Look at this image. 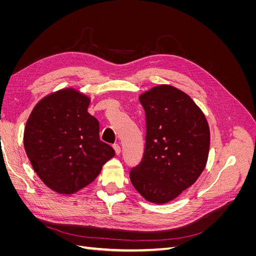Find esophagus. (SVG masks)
Instances as JSON below:
<instances>
[{
	"mask_svg": "<svg viewBox=\"0 0 256 256\" xmlns=\"http://www.w3.org/2000/svg\"><path fill=\"white\" fill-rule=\"evenodd\" d=\"M113 148H114V152H115V154H120V145L118 144H115L114 146H113Z\"/></svg>",
	"mask_w": 256,
	"mask_h": 256,
	"instance_id": "1",
	"label": "esophagus"
}]
</instances>
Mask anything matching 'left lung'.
Segmentation results:
<instances>
[{
	"label": "left lung",
	"instance_id": "1",
	"mask_svg": "<svg viewBox=\"0 0 256 256\" xmlns=\"http://www.w3.org/2000/svg\"><path fill=\"white\" fill-rule=\"evenodd\" d=\"M138 100L146 115V144L141 164L131 170L130 180L146 200L166 204L204 171L210 131L202 110L172 85H157Z\"/></svg>",
	"mask_w": 256,
	"mask_h": 256
}]
</instances>
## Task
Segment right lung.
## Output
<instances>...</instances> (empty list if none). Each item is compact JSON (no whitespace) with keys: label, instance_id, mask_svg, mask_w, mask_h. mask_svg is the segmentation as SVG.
<instances>
[{"label":"right lung","instance_id":"right-lung-1","mask_svg":"<svg viewBox=\"0 0 256 256\" xmlns=\"http://www.w3.org/2000/svg\"><path fill=\"white\" fill-rule=\"evenodd\" d=\"M90 98L74 88L36 104L26 124L23 144L34 171L47 187L70 196L88 186L115 156L100 141L99 122L88 112Z\"/></svg>","mask_w":256,"mask_h":256}]
</instances>
